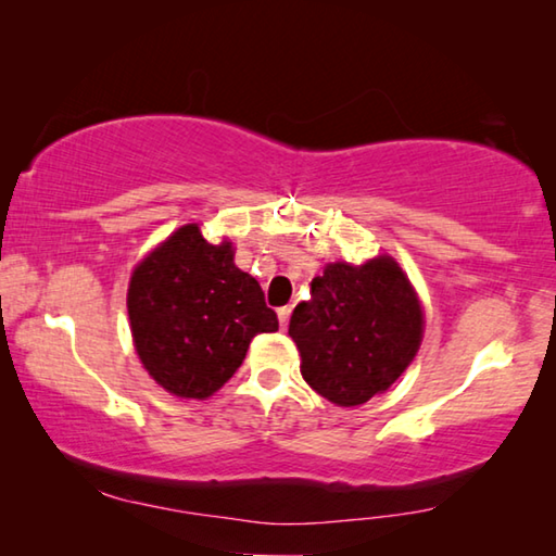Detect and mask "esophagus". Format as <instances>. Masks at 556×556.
<instances>
[{
	"label": "esophagus",
	"mask_w": 556,
	"mask_h": 556,
	"mask_svg": "<svg viewBox=\"0 0 556 556\" xmlns=\"http://www.w3.org/2000/svg\"><path fill=\"white\" fill-rule=\"evenodd\" d=\"M277 316H279V326L287 328L289 326V316H291V306H281L279 312H277Z\"/></svg>",
	"instance_id": "34e87169"
}]
</instances>
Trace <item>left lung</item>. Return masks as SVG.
<instances>
[{"label":"left lung","mask_w":556,"mask_h":556,"mask_svg":"<svg viewBox=\"0 0 556 556\" xmlns=\"http://www.w3.org/2000/svg\"><path fill=\"white\" fill-rule=\"evenodd\" d=\"M425 333V314L407 275L382 255L355 267L326 265L301 301L289 336L301 355V375L338 407L380 394L407 370Z\"/></svg>","instance_id":"obj_1"}]
</instances>
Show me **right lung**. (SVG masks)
<instances>
[{
    "instance_id": "add662e5",
    "label": "right lung",
    "mask_w": 556,
    "mask_h": 556,
    "mask_svg": "<svg viewBox=\"0 0 556 556\" xmlns=\"http://www.w3.org/2000/svg\"><path fill=\"white\" fill-rule=\"evenodd\" d=\"M232 257V242L211 244L199 223H188L131 271L127 312L137 355L176 397H211L240 368L252 338L279 328L257 279Z\"/></svg>"
}]
</instances>
